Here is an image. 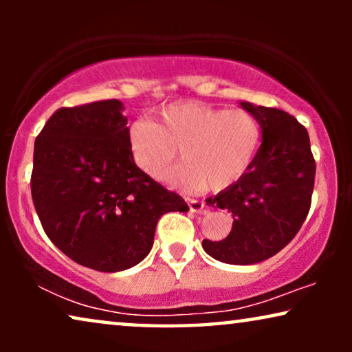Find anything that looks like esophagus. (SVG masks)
<instances>
[{"label": "esophagus", "instance_id": "34e87169", "mask_svg": "<svg viewBox=\"0 0 352 352\" xmlns=\"http://www.w3.org/2000/svg\"><path fill=\"white\" fill-rule=\"evenodd\" d=\"M187 205H189L190 211H201L205 206L204 201L197 200V199H187Z\"/></svg>", "mask_w": 352, "mask_h": 352}]
</instances>
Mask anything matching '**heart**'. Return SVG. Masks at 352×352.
Returning <instances> with one entry per match:
<instances>
[{
  "label": "heart",
  "mask_w": 352,
  "mask_h": 352,
  "mask_svg": "<svg viewBox=\"0 0 352 352\" xmlns=\"http://www.w3.org/2000/svg\"><path fill=\"white\" fill-rule=\"evenodd\" d=\"M259 142L261 126L248 110L200 100L166 105L158 123L139 120L129 129L134 162L148 176L160 177L182 152L185 165L163 177L189 190L219 192L237 184L252 166Z\"/></svg>",
  "instance_id": "heart-1"
}]
</instances>
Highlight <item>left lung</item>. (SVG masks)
I'll return each instance as SVG.
<instances>
[{
	"label": "left lung",
	"instance_id": "left-lung-1",
	"mask_svg": "<svg viewBox=\"0 0 352 352\" xmlns=\"http://www.w3.org/2000/svg\"><path fill=\"white\" fill-rule=\"evenodd\" d=\"M242 107L256 117L263 142L247 175L206 199V205L232 213V230L201 243L228 264H254L285 248L309 213L316 177L309 134L293 115L248 102Z\"/></svg>",
	"mask_w": 352,
	"mask_h": 352
}]
</instances>
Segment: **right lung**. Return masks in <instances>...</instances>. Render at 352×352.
Returning <instances> with one entry per match:
<instances>
[{
  "label": "right lung",
  "mask_w": 352,
  "mask_h": 352,
  "mask_svg": "<svg viewBox=\"0 0 352 352\" xmlns=\"http://www.w3.org/2000/svg\"><path fill=\"white\" fill-rule=\"evenodd\" d=\"M117 99L57 109L35 139L32 199L52 243L81 266L118 272L151 252L160 216L187 211L134 163Z\"/></svg>",
  "instance_id": "1"
}]
</instances>
